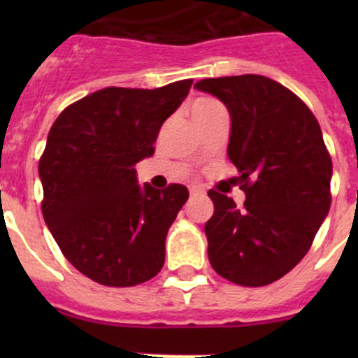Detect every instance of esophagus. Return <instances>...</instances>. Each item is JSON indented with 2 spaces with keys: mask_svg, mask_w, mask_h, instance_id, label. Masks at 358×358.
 Masks as SVG:
<instances>
[{
  "mask_svg": "<svg viewBox=\"0 0 358 358\" xmlns=\"http://www.w3.org/2000/svg\"><path fill=\"white\" fill-rule=\"evenodd\" d=\"M190 194H192V196H202V194H204V189H201V187H190Z\"/></svg>",
  "mask_w": 358,
  "mask_h": 358,
  "instance_id": "obj_1",
  "label": "esophagus"
}]
</instances>
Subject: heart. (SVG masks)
<instances>
[{
    "mask_svg": "<svg viewBox=\"0 0 358 358\" xmlns=\"http://www.w3.org/2000/svg\"><path fill=\"white\" fill-rule=\"evenodd\" d=\"M223 106L218 100L211 99V96H201L192 103V114H211V112L222 110Z\"/></svg>",
    "mask_w": 358,
    "mask_h": 358,
    "instance_id": "b5f03b06",
    "label": "heart"
}]
</instances>
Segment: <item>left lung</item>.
Instances as JSON below:
<instances>
[{"label": "left lung", "instance_id": "left-lung-1", "mask_svg": "<svg viewBox=\"0 0 358 358\" xmlns=\"http://www.w3.org/2000/svg\"><path fill=\"white\" fill-rule=\"evenodd\" d=\"M229 109V159L239 171L244 208L209 190L204 227L209 263L239 286L262 287L308 252L331 206L333 162L312 110L286 86L258 74L194 85Z\"/></svg>", "mask_w": 358, "mask_h": 358}]
</instances>
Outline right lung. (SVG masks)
<instances>
[{
  "mask_svg": "<svg viewBox=\"0 0 358 358\" xmlns=\"http://www.w3.org/2000/svg\"><path fill=\"white\" fill-rule=\"evenodd\" d=\"M192 79L156 90H99L53 122L39 159L43 218L64 256L95 282L129 287L164 265L171 223L187 187H143L135 164L154 154L159 129Z\"/></svg>",
  "mask_w": 358,
  "mask_h": 358,
  "instance_id": "obj_1",
  "label": "right lung"
}]
</instances>
